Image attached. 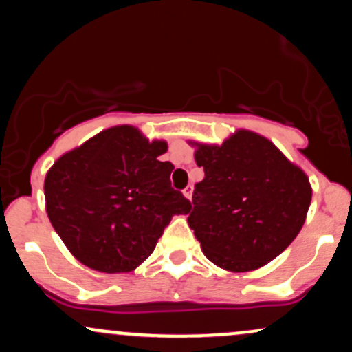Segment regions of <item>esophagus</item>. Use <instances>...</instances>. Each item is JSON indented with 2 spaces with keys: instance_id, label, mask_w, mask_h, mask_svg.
<instances>
[{
  "instance_id": "obj_1",
  "label": "esophagus",
  "mask_w": 352,
  "mask_h": 352,
  "mask_svg": "<svg viewBox=\"0 0 352 352\" xmlns=\"http://www.w3.org/2000/svg\"><path fill=\"white\" fill-rule=\"evenodd\" d=\"M184 195L187 197L188 200H192V195H194V185H192V184H188L187 187L184 188Z\"/></svg>"
}]
</instances>
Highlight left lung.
<instances>
[{"mask_svg":"<svg viewBox=\"0 0 352 352\" xmlns=\"http://www.w3.org/2000/svg\"><path fill=\"white\" fill-rule=\"evenodd\" d=\"M188 144L206 172L188 210L206 257L230 272L269 264L306 222L312 199L306 172L250 130H237L222 145Z\"/></svg>","mask_w":352,"mask_h":352,"instance_id":"left-lung-1","label":"left lung"}]
</instances>
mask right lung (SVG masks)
I'll return each mask as SVG.
<instances>
[{
	"mask_svg": "<svg viewBox=\"0 0 352 352\" xmlns=\"http://www.w3.org/2000/svg\"><path fill=\"white\" fill-rule=\"evenodd\" d=\"M167 142L137 126L103 130L63 153L45 177L46 214L76 261L105 274L132 272L155 249L173 215L190 202L160 162Z\"/></svg>",
	"mask_w": 352,
	"mask_h": 352,
	"instance_id": "1",
	"label": "right lung"
}]
</instances>
